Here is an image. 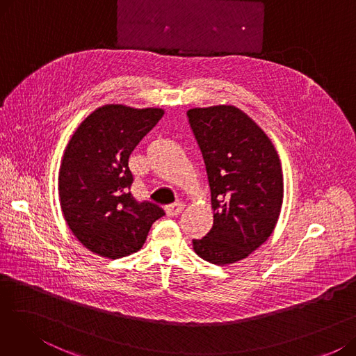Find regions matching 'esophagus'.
I'll list each match as a JSON object with an SVG mask.
<instances>
[{
	"mask_svg": "<svg viewBox=\"0 0 356 356\" xmlns=\"http://www.w3.org/2000/svg\"><path fill=\"white\" fill-rule=\"evenodd\" d=\"M183 209H184V204L181 202H177L175 204H168L165 208V213L167 216H177L179 213H181Z\"/></svg>",
	"mask_w": 356,
	"mask_h": 356,
	"instance_id": "34e87169",
	"label": "esophagus"
}]
</instances>
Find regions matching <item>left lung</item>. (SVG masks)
<instances>
[{
  "instance_id": "1",
  "label": "left lung",
  "mask_w": 356,
  "mask_h": 356,
  "mask_svg": "<svg viewBox=\"0 0 356 356\" xmlns=\"http://www.w3.org/2000/svg\"><path fill=\"white\" fill-rule=\"evenodd\" d=\"M188 118L213 209V227L193 239V250L212 264H232L263 245L277 225L284 196L282 163L264 131L236 106L193 108Z\"/></svg>"
}]
</instances>
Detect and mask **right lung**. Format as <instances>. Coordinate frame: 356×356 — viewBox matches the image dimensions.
I'll list each match as a JSON object with an SVG mask.
<instances>
[{
    "mask_svg": "<svg viewBox=\"0 0 356 356\" xmlns=\"http://www.w3.org/2000/svg\"><path fill=\"white\" fill-rule=\"evenodd\" d=\"M160 108L104 105L74 131L59 172L60 208L81 244L117 259L137 252L153 223L164 215L157 204L137 202L129 189V154L161 120Z\"/></svg>",
    "mask_w": 356,
    "mask_h": 356,
    "instance_id": "1",
    "label": "right lung"
}]
</instances>
